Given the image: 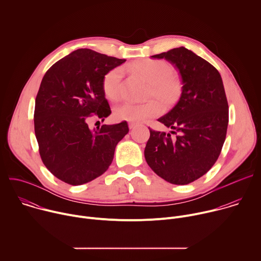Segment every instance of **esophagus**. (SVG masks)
I'll return each mask as SVG.
<instances>
[{
	"label": "esophagus",
	"instance_id": "1",
	"mask_svg": "<svg viewBox=\"0 0 261 261\" xmlns=\"http://www.w3.org/2000/svg\"><path fill=\"white\" fill-rule=\"evenodd\" d=\"M136 125H137V123H133V122H130V123H129V128H130V129H133V128H134Z\"/></svg>",
	"mask_w": 261,
	"mask_h": 261
}]
</instances>
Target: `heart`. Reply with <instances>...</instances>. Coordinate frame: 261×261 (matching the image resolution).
Masks as SVG:
<instances>
[{
	"instance_id": "b5f03b06",
	"label": "heart",
	"mask_w": 261,
	"mask_h": 261,
	"mask_svg": "<svg viewBox=\"0 0 261 261\" xmlns=\"http://www.w3.org/2000/svg\"><path fill=\"white\" fill-rule=\"evenodd\" d=\"M137 75L150 84L147 97H154L163 106L173 105L179 98L182 90L181 82L174 75L173 67L164 60L145 59L129 67ZM123 79V69L114 68L108 71L102 82V89L105 96L117 101L121 98V85ZM162 113V106L155 100L136 104L126 102L119 105L114 113L118 121L138 123L147 119L155 118Z\"/></svg>"
}]
</instances>
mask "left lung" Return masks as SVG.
Returning <instances> with one entry per match:
<instances>
[{
  "label": "left lung",
  "instance_id": "left-lung-1",
  "mask_svg": "<svg viewBox=\"0 0 261 261\" xmlns=\"http://www.w3.org/2000/svg\"><path fill=\"white\" fill-rule=\"evenodd\" d=\"M165 59L180 75L182 90L177 103L158 121L170 133L150 129L144 158L153 171L173 185L190 184L205 174L217 161L228 126V103L218 70L184 46L155 55Z\"/></svg>",
  "mask_w": 261,
  "mask_h": 261
}]
</instances>
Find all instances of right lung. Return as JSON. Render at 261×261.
Segmentation results:
<instances>
[{"label":"right lung","mask_w":261,"mask_h":261,"mask_svg":"<svg viewBox=\"0 0 261 261\" xmlns=\"http://www.w3.org/2000/svg\"><path fill=\"white\" fill-rule=\"evenodd\" d=\"M126 60L92 49L72 51L54 64L42 79L35 101L34 126L46 168L73 186L103 174L119 141L129 132L126 121L91 130L88 120L104 121L111 110L102 89L105 74Z\"/></svg>","instance_id":"1"}]
</instances>
